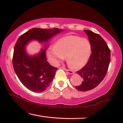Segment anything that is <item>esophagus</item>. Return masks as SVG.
Segmentation results:
<instances>
[{
  "instance_id": "obj_1",
  "label": "esophagus",
  "mask_w": 123,
  "mask_h": 123,
  "mask_svg": "<svg viewBox=\"0 0 123 123\" xmlns=\"http://www.w3.org/2000/svg\"><path fill=\"white\" fill-rule=\"evenodd\" d=\"M63 68V69H64L65 71H67V73H68L69 74H73L74 73V72L73 71H72V70H67V69H66V68H64L63 67L62 68Z\"/></svg>"
}]
</instances>
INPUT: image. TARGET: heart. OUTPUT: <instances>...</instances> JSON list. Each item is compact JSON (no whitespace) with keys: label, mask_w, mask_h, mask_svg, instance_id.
<instances>
[{"label":"heart","mask_w":123,"mask_h":123,"mask_svg":"<svg viewBox=\"0 0 123 123\" xmlns=\"http://www.w3.org/2000/svg\"><path fill=\"white\" fill-rule=\"evenodd\" d=\"M91 52V47L88 40L75 36H68L57 40L53 48L47 51V55L49 61L53 65H58L67 56L68 67L78 70L86 64Z\"/></svg>","instance_id":"1"}]
</instances>
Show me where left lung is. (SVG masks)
I'll return each instance as SVG.
<instances>
[{
  "mask_svg": "<svg viewBox=\"0 0 123 123\" xmlns=\"http://www.w3.org/2000/svg\"><path fill=\"white\" fill-rule=\"evenodd\" d=\"M84 31L88 36L92 54L86 65L77 72L83 79L81 85L75 86L80 91H90L99 85L106 74L111 60V51L104 40L92 31Z\"/></svg>",
  "mask_w": 123,
  "mask_h": 123,
  "instance_id": "8db88e82",
  "label": "left lung"
}]
</instances>
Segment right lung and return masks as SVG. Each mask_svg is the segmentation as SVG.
<instances>
[{"instance_id": "add662e5", "label": "right lung", "mask_w": 123, "mask_h": 123, "mask_svg": "<svg viewBox=\"0 0 123 123\" xmlns=\"http://www.w3.org/2000/svg\"><path fill=\"white\" fill-rule=\"evenodd\" d=\"M62 31L58 28H33L17 40L12 58L14 70L22 84L32 92L40 93L46 90L52 82L57 68L47 61L45 50L48 43L44 46L43 49H42L39 53L33 56L26 52V46L34 40L47 43Z\"/></svg>"}]
</instances>
